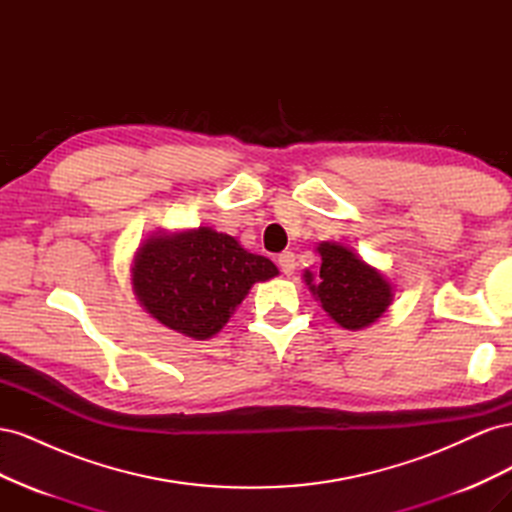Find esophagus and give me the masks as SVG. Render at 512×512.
Here are the masks:
<instances>
[{"instance_id": "1", "label": "esophagus", "mask_w": 512, "mask_h": 512, "mask_svg": "<svg viewBox=\"0 0 512 512\" xmlns=\"http://www.w3.org/2000/svg\"><path fill=\"white\" fill-rule=\"evenodd\" d=\"M277 265H280L284 275H292L294 269H297V258H294L292 252H282L277 256Z\"/></svg>"}]
</instances>
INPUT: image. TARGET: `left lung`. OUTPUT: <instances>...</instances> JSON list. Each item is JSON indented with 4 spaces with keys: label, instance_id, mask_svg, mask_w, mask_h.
I'll list each match as a JSON object with an SVG mask.
<instances>
[{
    "label": "left lung",
    "instance_id": "8db88e82",
    "mask_svg": "<svg viewBox=\"0 0 512 512\" xmlns=\"http://www.w3.org/2000/svg\"><path fill=\"white\" fill-rule=\"evenodd\" d=\"M322 265L318 275L305 273V282L339 327L365 329L391 303V286L382 273L337 243H320Z\"/></svg>",
    "mask_w": 512,
    "mask_h": 512
}]
</instances>
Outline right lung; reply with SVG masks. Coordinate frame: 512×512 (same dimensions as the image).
Instances as JSON below:
<instances>
[{
  "label": "right lung",
  "mask_w": 512,
  "mask_h": 512,
  "mask_svg": "<svg viewBox=\"0 0 512 512\" xmlns=\"http://www.w3.org/2000/svg\"><path fill=\"white\" fill-rule=\"evenodd\" d=\"M277 267L250 254L230 235L198 228L151 237L136 254L132 282L138 301L164 327L207 339L228 322L256 282Z\"/></svg>",
  "instance_id": "obj_1"
}]
</instances>
